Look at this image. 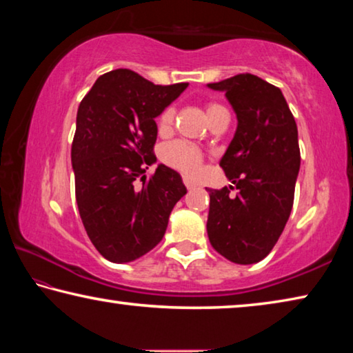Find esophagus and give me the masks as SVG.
I'll return each mask as SVG.
<instances>
[{"label":"esophagus","mask_w":353,"mask_h":353,"mask_svg":"<svg viewBox=\"0 0 353 353\" xmlns=\"http://www.w3.org/2000/svg\"><path fill=\"white\" fill-rule=\"evenodd\" d=\"M183 185H185L188 190H192V188H194V187H198V183L193 181V179H190L188 176H185L183 177Z\"/></svg>","instance_id":"34e87169"}]
</instances>
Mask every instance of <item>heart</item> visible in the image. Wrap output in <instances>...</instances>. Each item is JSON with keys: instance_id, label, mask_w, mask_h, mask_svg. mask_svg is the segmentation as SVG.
I'll list each match as a JSON object with an SVG mask.
<instances>
[{"instance_id": "b5f03b06", "label": "heart", "mask_w": 353, "mask_h": 353, "mask_svg": "<svg viewBox=\"0 0 353 353\" xmlns=\"http://www.w3.org/2000/svg\"><path fill=\"white\" fill-rule=\"evenodd\" d=\"M226 110L225 106H221L220 103H209L207 105V116H212L218 113V111ZM176 119V106H168L159 117V128L161 132H165L170 128L172 124H174ZM163 160L168 165L177 168L183 172H188V174H194V172L199 171L201 165H203V152L201 149L194 146V144L188 143V141H172L170 144H166L163 148Z\"/></svg>"}]
</instances>
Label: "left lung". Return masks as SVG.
I'll return each mask as SVG.
<instances>
[{"label": "left lung", "mask_w": 353, "mask_h": 353, "mask_svg": "<svg viewBox=\"0 0 353 353\" xmlns=\"http://www.w3.org/2000/svg\"><path fill=\"white\" fill-rule=\"evenodd\" d=\"M207 86L225 91L239 121L220 161L234 187L207 188V234L228 261L254 264L275 247L292 210L300 170L297 124L281 89L259 77L239 74Z\"/></svg>", "instance_id": "1"}]
</instances>
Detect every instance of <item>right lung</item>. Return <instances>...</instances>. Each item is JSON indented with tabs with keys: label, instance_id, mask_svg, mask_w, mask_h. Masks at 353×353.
I'll return each mask as SVG.
<instances>
[{
	"label": "right lung",
	"instance_id": "1",
	"mask_svg": "<svg viewBox=\"0 0 353 353\" xmlns=\"http://www.w3.org/2000/svg\"><path fill=\"white\" fill-rule=\"evenodd\" d=\"M187 86L154 85L116 69L100 75L78 106L75 198L88 237L105 259L122 264L155 248L172 207L187 193L181 176L165 165L144 176L155 161V117Z\"/></svg>",
	"mask_w": 353,
	"mask_h": 353
}]
</instances>
